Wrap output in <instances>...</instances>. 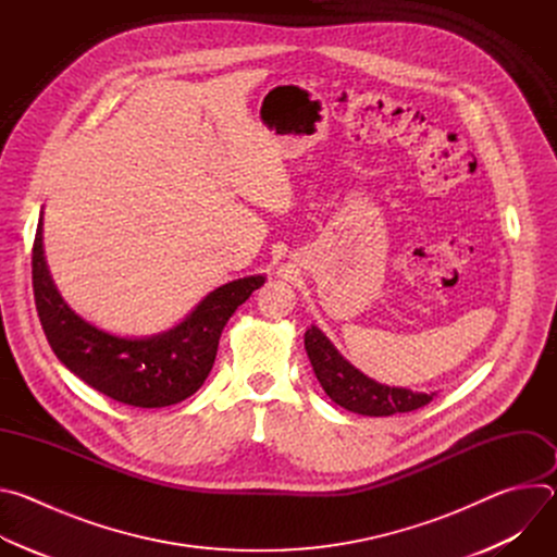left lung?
I'll return each mask as SVG.
<instances>
[{
	"label": "left lung",
	"mask_w": 557,
	"mask_h": 557,
	"mask_svg": "<svg viewBox=\"0 0 557 557\" xmlns=\"http://www.w3.org/2000/svg\"><path fill=\"white\" fill-rule=\"evenodd\" d=\"M304 346L317 381L322 383L331 399L348 412L363 417H392L419 410L436 396V392H412L408 387H394L370 379L344 359L333 342L314 324L306 331Z\"/></svg>",
	"instance_id": "8db88e82"
}]
</instances>
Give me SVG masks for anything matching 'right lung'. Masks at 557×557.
<instances>
[{
	"instance_id": "right-lung-1",
	"label": "right lung",
	"mask_w": 557,
	"mask_h": 557,
	"mask_svg": "<svg viewBox=\"0 0 557 557\" xmlns=\"http://www.w3.org/2000/svg\"><path fill=\"white\" fill-rule=\"evenodd\" d=\"M264 275L233 280L211 290L181 324L149 337L112 335L76 314L57 290L44 256V211L33 247V288L39 322L57 359L110 399L134 408L185 401L209 376L228 317Z\"/></svg>"
}]
</instances>
